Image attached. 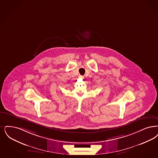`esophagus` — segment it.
I'll return each instance as SVG.
<instances>
[{"label":"esophagus","instance_id":"esophagus-1","mask_svg":"<svg viewBox=\"0 0 158 158\" xmlns=\"http://www.w3.org/2000/svg\"><path fill=\"white\" fill-rule=\"evenodd\" d=\"M79 78L81 79H84V76L80 75V76H79Z\"/></svg>","mask_w":158,"mask_h":158}]
</instances>
